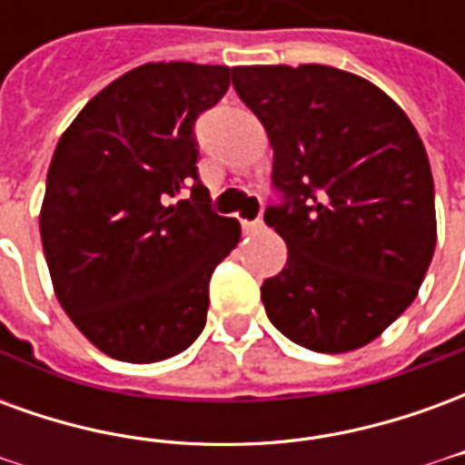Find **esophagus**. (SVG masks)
I'll list each match as a JSON object with an SVG mask.
<instances>
[{
    "mask_svg": "<svg viewBox=\"0 0 465 465\" xmlns=\"http://www.w3.org/2000/svg\"><path fill=\"white\" fill-rule=\"evenodd\" d=\"M243 232L246 233H259L263 232V222L262 219H253V222H242Z\"/></svg>",
    "mask_w": 465,
    "mask_h": 465,
    "instance_id": "1",
    "label": "esophagus"
}]
</instances>
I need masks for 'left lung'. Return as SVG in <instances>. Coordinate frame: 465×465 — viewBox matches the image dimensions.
Listing matches in <instances>:
<instances>
[{
	"mask_svg": "<svg viewBox=\"0 0 465 465\" xmlns=\"http://www.w3.org/2000/svg\"><path fill=\"white\" fill-rule=\"evenodd\" d=\"M232 74L269 134L283 196L263 213L289 249L282 273L262 286L266 316L303 349H361L409 309L436 249L419 132L386 92L336 66Z\"/></svg>",
	"mask_w": 465,
	"mask_h": 465,
	"instance_id": "8db88e82",
	"label": "left lung"
}]
</instances>
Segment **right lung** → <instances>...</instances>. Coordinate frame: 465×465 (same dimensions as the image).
<instances>
[{"label":"right lung","mask_w":465,"mask_h":465,"mask_svg":"<svg viewBox=\"0 0 465 465\" xmlns=\"http://www.w3.org/2000/svg\"><path fill=\"white\" fill-rule=\"evenodd\" d=\"M232 72L136 66L56 143L39 213L46 266L62 309L112 359H172L203 331L209 279L242 226L212 212L193 122L226 94Z\"/></svg>","instance_id":"add662e5"}]
</instances>
